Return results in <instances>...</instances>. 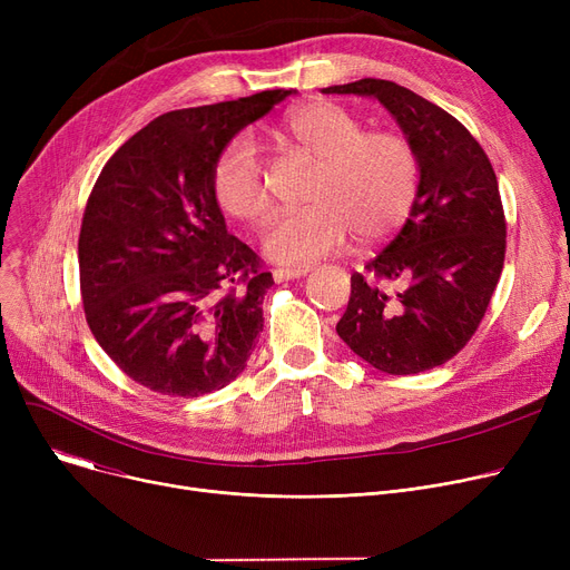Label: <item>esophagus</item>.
<instances>
[{
    "label": "esophagus",
    "mask_w": 570,
    "mask_h": 570,
    "mask_svg": "<svg viewBox=\"0 0 570 570\" xmlns=\"http://www.w3.org/2000/svg\"><path fill=\"white\" fill-rule=\"evenodd\" d=\"M309 273V267H277L273 269L275 282H288V279H301Z\"/></svg>",
    "instance_id": "esophagus-1"
}]
</instances>
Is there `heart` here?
Listing matches in <instances>:
<instances>
[{
    "label": "heart",
    "mask_w": 570,
    "mask_h": 570,
    "mask_svg": "<svg viewBox=\"0 0 570 570\" xmlns=\"http://www.w3.org/2000/svg\"><path fill=\"white\" fill-rule=\"evenodd\" d=\"M286 140L316 161L307 207L282 215L265 235V254L282 265H312L337 252L351 230L357 243L397 233L421 191V159L397 131H367L333 101L293 108ZM213 194L224 213L252 228L269 215L263 164L249 138L228 140L213 166Z\"/></svg>",
    "instance_id": "b5f03b06"
}]
</instances>
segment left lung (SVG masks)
I'll use <instances>...</instances> for the list:
<instances>
[{
	"mask_svg": "<svg viewBox=\"0 0 570 570\" xmlns=\"http://www.w3.org/2000/svg\"><path fill=\"white\" fill-rule=\"evenodd\" d=\"M323 95L379 99L421 159L411 215L365 273L351 275L337 335L385 374L439 367L473 337L501 277L505 217L494 168L451 112L397 82L363 78Z\"/></svg>",
	"mask_w": 570,
	"mask_h": 570,
	"instance_id": "left-lung-1",
	"label": "left lung"
}]
</instances>
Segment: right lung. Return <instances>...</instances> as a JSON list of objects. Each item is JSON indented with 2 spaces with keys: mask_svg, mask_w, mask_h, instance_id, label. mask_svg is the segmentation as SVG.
<instances>
[{
  "mask_svg": "<svg viewBox=\"0 0 570 570\" xmlns=\"http://www.w3.org/2000/svg\"><path fill=\"white\" fill-rule=\"evenodd\" d=\"M293 89L159 115L104 166L78 237L89 331L159 395L235 381L263 331V261L226 230L213 194L222 147Z\"/></svg>",
  "mask_w": 570,
  "mask_h": 570,
  "instance_id": "obj_1",
  "label": "right lung"
}]
</instances>
